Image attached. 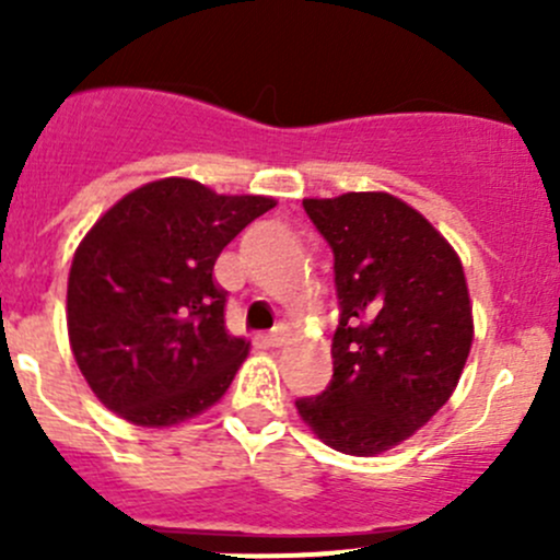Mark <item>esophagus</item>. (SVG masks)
Wrapping results in <instances>:
<instances>
[{
  "label": "esophagus",
  "instance_id": "1",
  "mask_svg": "<svg viewBox=\"0 0 560 560\" xmlns=\"http://www.w3.org/2000/svg\"><path fill=\"white\" fill-rule=\"evenodd\" d=\"M284 327H276V330H270V332H265L262 336V341L268 343V347H281V343H284Z\"/></svg>",
  "mask_w": 560,
  "mask_h": 560
}]
</instances>
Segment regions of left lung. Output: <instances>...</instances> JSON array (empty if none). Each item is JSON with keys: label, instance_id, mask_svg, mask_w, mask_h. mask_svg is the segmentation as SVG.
<instances>
[{"label": "left lung", "instance_id": "obj_1", "mask_svg": "<svg viewBox=\"0 0 560 560\" xmlns=\"http://www.w3.org/2000/svg\"><path fill=\"white\" fill-rule=\"evenodd\" d=\"M332 248V380L298 411L327 447L380 455L450 400L474 338L455 248L387 191L303 200Z\"/></svg>", "mask_w": 560, "mask_h": 560}]
</instances>
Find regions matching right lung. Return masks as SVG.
I'll use <instances>...</instances> for the list:
<instances>
[{"instance_id": "1", "label": "right lung", "mask_w": 560, "mask_h": 560, "mask_svg": "<svg viewBox=\"0 0 560 560\" xmlns=\"http://www.w3.org/2000/svg\"><path fill=\"white\" fill-rule=\"evenodd\" d=\"M276 206L189 178L129 191L94 224L67 281L70 347L89 387L143 428L175 425L228 393L248 354L224 327L222 248Z\"/></svg>"}]
</instances>
